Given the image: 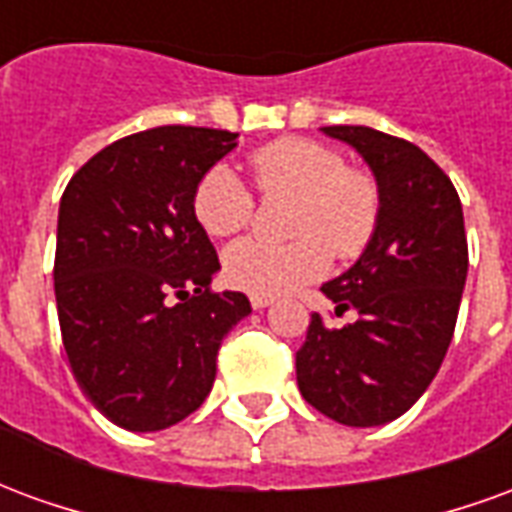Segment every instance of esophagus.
Segmentation results:
<instances>
[{"mask_svg": "<svg viewBox=\"0 0 512 512\" xmlns=\"http://www.w3.org/2000/svg\"><path fill=\"white\" fill-rule=\"evenodd\" d=\"M249 301H252L255 310H263V307H268L274 299H271V296H249Z\"/></svg>", "mask_w": 512, "mask_h": 512, "instance_id": "obj_1", "label": "esophagus"}]
</instances>
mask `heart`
Wrapping results in <instances>:
<instances>
[{"label":"heart","mask_w":512,"mask_h":512,"mask_svg":"<svg viewBox=\"0 0 512 512\" xmlns=\"http://www.w3.org/2000/svg\"><path fill=\"white\" fill-rule=\"evenodd\" d=\"M249 172L263 194H299L293 244L244 238L224 252V279L252 296H279L326 274L332 252L343 260L362 255L381 216V191L367 169L321 142L282 136L257 147ZM191 213L213 238H230L249 227L255 194L227 164L211 167L194 186Z\"/></svg>","instance_id":"heart-1"}]
</instances>
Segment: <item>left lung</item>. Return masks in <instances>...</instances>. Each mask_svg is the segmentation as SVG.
<instances>
[{"instance_id":"obj_1","label":"left lung","mask_w":512,"mask_h":512,"mask_svg":"<svg viewBox=\"0 0 512 512\" xmlns=\"http://www.w3.org/2000/svg\"><path fill=\"white\" fill-rule=\"evenodd\" d=\"M323 134L370 164L381 216L362 257L321 288L334 312L356 310L359 321L329 329L315 312L296 378L321 414L373 428L417 403L450 348L469 271L463 208L444 169L406 139L367 126H326Z\"/></svg>"}]
</instances>
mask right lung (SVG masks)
Masks as SVG:
<instances>
[{
  "mask_svg": "<svg viewBox=\"0 0 512 512\" xmlns=\"http://www.w3.org/2000/svg\"><path fill=\"white\" fill-rule=\"evenodd\" d=\"M238 145L222 128L123 136L65 186L54 296L65 354L93 406L126 430H164L202 406L219 345L252 307L213 293L219 257L191 213L197 180Z\"/></svg>",
  "mask_w": 512,
  "mask_h": 512,
  "instance_id": "1",
  "label": "right lung"
}]
</instances>
